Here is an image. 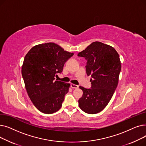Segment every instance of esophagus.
<instances>
[{"mask_svg": "<svg viewBox=\"0 0 146 146\" xmlns=\"http://www.w3.org/2000/svg\"><path fill=\"white\" fill-rule=\"evenodd\" d=\"M70 86L73 89H78L79 88V86L78 85H74V84H73V83H71L70 84Z\"/></svg>", "mask_w": 146, "mask_h": 146, "instance_id": "34e87169", "label": "esophagus"}]
</instances>
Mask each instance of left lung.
I'll use <instances>...</instances> for the list:
<instances>
[{
    "label": "left lung",
    "mask_w": 146,
    "mask_h": 146,
    "mask_svg": "<svg viewBox=\"0 0 146 146\" xmlns=\"http://www.w3.org/2000/svg\"><path fill=\"white\" fill-rule=\"evenodd\" d=\"M78 56L87 60L86 73L92 77L90 89L79 86L83 93L79 106L85 112L95 114L108 104L117 87L121 68L119 56L111 46L99 41L90 44Z\"/></svg>",
    "instance_id": "1"
}]
</instances>
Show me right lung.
<instances>
[{"label":"right lung","mask_w":146,"mask_h":146,"mask_svg":"<svg viewBox=\"0 0 146 146\" xmlns=\"http://www.w3.org/2000/svg\"><path fill=\"white\" fill-rule=\"evenodd\" d=\"M73 54L54 42L36 45L26 54L22 76L31 101L41 112L52 113L62 106L70 85L55 76Z\"/></svg>","instance_id":"obj_1"}]
</instances>
